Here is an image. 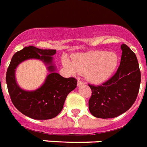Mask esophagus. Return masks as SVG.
<instances>
[{
	"label": "esophagus",
	"mask_w": 147,
	"mask_h": 147,
	"mask_svg": "<svg viewBox=\"0 0 147 147\" xmlns=\"http://www.w3.org/2000/svg\"><path fill=\"white\" fill-rule=\"evenodd\" d=\"M85 84V83L83 82V81L82 80H78V82H77V86H82V85H84Z\"/></svg>",
	"instance_id": "1"
}]
</instances>
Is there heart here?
I'll list each match as a JSON object with an SVG mask.
<instances>
[{"instance_id": "obj_1", "label": "heart", "mask_w": 147, "mask_h": 147, "mask_svg": "<svg viewBox=\"0 0 147 147\" xmlns=\"http://www.w3.org/2000/svg\"><path fill=\"white\" fill-rule=\"evenodd\" d=\"M62 62L72 74H86L91 82L100 83L107 80L115 72L118 57L115 53L95 51L81 54L74 57L73 61L64 57Z\"/></svg>"}]
</instances>
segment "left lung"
<instances>
[{
	"label": "left lung",
	"instance_id": "1",
	"mask_svg": "<svg viewBox=\"0 0 147 147\" xmlns=\"http://www.w3.org/2000/svg\"><path fill=\"white\" fill-rule=\"evenodd\" d=\"M121 48V64L115 74L102 85L89 84L92 90L89 109L96 118L118 117L137 99L141 81L137 56L127 45L123 44Z\"/></svg>",
	"mask_w": 147,
	"mask_h": 147
}]
</instances>
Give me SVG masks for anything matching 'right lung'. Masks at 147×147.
I'll list each match as a JSON object with an SVG mask.
<instances>
[{
	"label": "right lung",
	"mask_w": 147,
	"mask_h": 147,
	"mask_svg": "<svg viewBox=\"0 0 147 147\" xmlns=\"http://www.w3.org/2000/svg\"><path fill=\"white\" fill-rule=\"evenodd\" d=\"M55 49H40L34 46L25 47L13 56L6 74V82L13 104L21 113L36 120L51 119L61 111L67 96L77 87L74 77L64 78L55 72L52 55ZM30 58L42 59L50 66L51 74L45 83L35 91H25L18 87L15 80V69L21 62Z\"/></svg>",
	"instance_id": "obj_1"
}]
</instances>
